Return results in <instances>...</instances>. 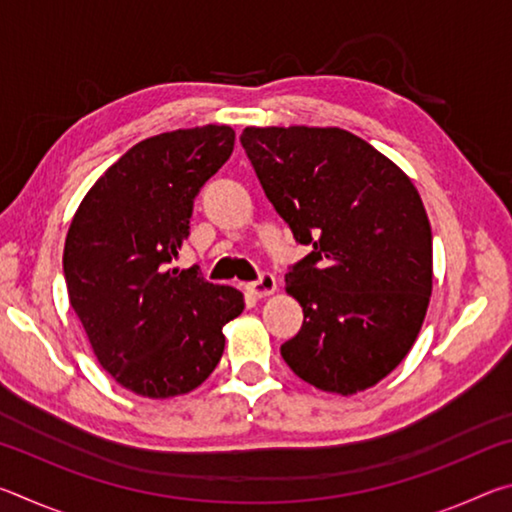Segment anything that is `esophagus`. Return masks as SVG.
Listing matches in <instances>:
<instances>
[{
	"label": "esophagus",
	"instance_id": "34e87169",
	"mask_svg": "<svg viewBox=\"0 0 512 512\" xmlns=\"http://www.w3.org/2000/svg\"><path fill=\"white\" fill-rule=\"evenodd\" d=\"M246 289H248L250 296L266 298V296H273L275 289H277V282H275V277L271 273H262V277H259V280L246 284Z\"/></svg>",
	"mask_w": 512,
	"mask_h": 512
}]
</instances>
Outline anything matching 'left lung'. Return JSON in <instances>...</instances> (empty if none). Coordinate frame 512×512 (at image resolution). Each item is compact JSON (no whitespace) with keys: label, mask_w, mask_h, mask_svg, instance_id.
Wrapping results in <instances>:
<instances>
[{"label":"left lung","mask_w":512,"mask_h":512,"mask_svg":"<svg viewBox=\"0 0 512 512\" xmlns=\"http://www.w3.org/2000/svg\"><path fill=\"white\" fill-rule=\"evenodd\" d=\"M241 146L311 253L287 273L300 332L280 348L307 384L354 395L400 366L427 316L431 225L411 178L343 128L248 126Z\"/></svg>","instance_id":"1"}]
</instances>
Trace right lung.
<instances>
[{
    "mask_svg": "<svg viewBox=\"0 0 512 512\" xmlns=\"http://www.w3.org/2000/svg\"><path fill=\"white\" fill-rule=\"evenodd\" d=\"M235 149L230 126L149 137L128 149L76 210L63 253L69 305L101 368L135 395H185L221 361L223 325L244 311L198 266L169 268L194 198Z\"/></svg>",
    "mask_w": 512,
    "mask_h": 512,
    "instance_id": "1",
    "label": "right lung"
}]
</instances>
